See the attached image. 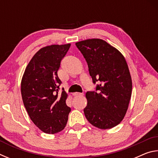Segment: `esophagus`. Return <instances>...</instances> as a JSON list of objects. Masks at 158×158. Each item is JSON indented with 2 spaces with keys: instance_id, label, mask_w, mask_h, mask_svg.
I'll return each instance as SVG.
<instances>
[{
  "instance_id": "esophagus-1",
  "label": "esophagus",
  "mask_w": 158,
  "mask_h": 158,
  "mask_svg": "<svg viewBox=\"0 0 158 158\" xmlns=\"http://www.w3.org/2000/svg\"><path fill=\"white\" fill-rule=\"evenodd\" d=\"M73 95L74 96H82V95H84V94H83V93H74Z\"/></svg>"
}]
</instances>
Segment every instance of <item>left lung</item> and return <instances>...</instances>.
<instances>
[{
	"instance_id": "obj_1",
	"label": "left lung",
	"mask_w": 158,
	"mask_h": 158,
	"mask_svg": "<svg viewBox=\"0 0 158 158\" xmlns=\"http://www.w3.org/2000/svg\"><path fill=\"white\" fill-rule=\"evenodd\" d=\"M86 60L95 91L85 93L86 119L93 126L106 130L118 125L126 114L132 95V79L122 53L101 39L75 44Z\"/></svg>"
}]
</instances>
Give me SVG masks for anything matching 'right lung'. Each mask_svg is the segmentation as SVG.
<instances>
[{
    "label": "right lung",
    "instance_id": "right-lung-1",
    "mask_svg": "<svg viewBox=\"0 0 158 158\" xmlns=\"http://www.w3.org/2000/svg\"><path fill=\"white\" fill-rule=\"evenodd\" d=\"M70 44L42 48L33 56L21 79L23 105L31 121L42 132L56 134L65 128L71 109L68 94H58L61 81L57 72Z\"/></svg>",
    "mask_w": 158,
    "mask_h": 158
}]
</instances>
